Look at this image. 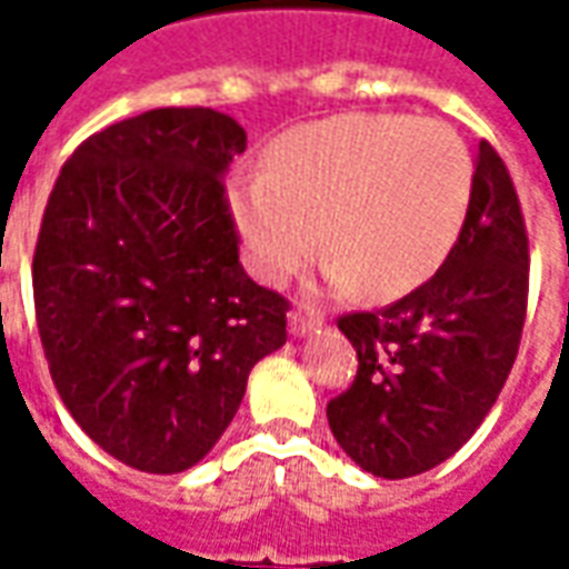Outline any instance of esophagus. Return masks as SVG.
I'll return each instance as SVG.
<instances>
[{
  "label": "esophagus",
  "instance_id": "34e87169",
  "mask_svg": "<svg viewBox=\"0 0 569 569\" xmlns=\"http://www.w3.org/2000/svg\"><path fill=\"white\" fill-rule=\"evenodd\" d=\"M313 329H320V317L313 313H301V310H292L289 313V332L292 335H308Z\"/></svg>",
  "mask_w": 569,
  "mask_h": 569
}]
</instances>
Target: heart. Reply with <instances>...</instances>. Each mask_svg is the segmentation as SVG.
Masks as SVG:
<instances>
[{"instance_id":"b5f03b06","label":"heart","mask_w":569,"mask_h":569,"mask_svg":"<svg viewBox=\"0 0 569 569\" xmlns=\"http://www.w3.org/2000/svg\"><path fill=\"white\" fill-rule=\"evenodd\" d=\"M469 203L472 158L457 130L375 112L286 130L264 173L237 176L228 188L249 271L261 283H286L326 240L329 283H362L369 298L427 283L451 256Z\"/></svg>"}]
</instances>
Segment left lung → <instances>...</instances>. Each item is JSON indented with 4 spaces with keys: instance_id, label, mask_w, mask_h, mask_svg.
Instances as JSON below:
<instances>
[{
    "instance_id": "1",
    "label": "left lung",
    "mask_w": 569,
    "mask_h": 569,
    "mask_svg": "<svg viewBox=\"0 0 569 569\" xmlns=\"http://www.w3.org/2000/svg\"><path fill=\"white\" fill-rule=\"evenodd\" d=\"M527 271L518 191L497 149L481 140L469 216L445 264L387 308L338 317L359 369L326 415L366 472L420 476L481 427L518 357Z\"/></svg>"
}]
</instances>
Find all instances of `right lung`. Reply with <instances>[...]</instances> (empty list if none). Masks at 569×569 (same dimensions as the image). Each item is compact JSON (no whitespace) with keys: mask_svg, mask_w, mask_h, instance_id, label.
I'll use <instances>...</instances> for the list:
<instances>
[{"mask_svg":"<svg viewBox=\"0 0 569 569\" xmlns=\"http://www.w3.org/2000/svg\"><path fill=\"white\" fill-rule=\"evenodd\" d=\"M243 149L216 109H149L81 142L44 207L32 298L51 381L140 472L198 463L286 345L289 301L237 256L222 173Z\"/></svg>","mask_w":569,"mask_h":569,"instance_id":"obj_1","label":"right lung"}]
</instances>
